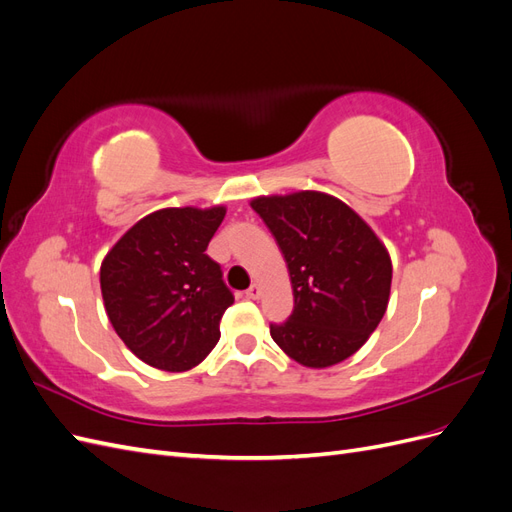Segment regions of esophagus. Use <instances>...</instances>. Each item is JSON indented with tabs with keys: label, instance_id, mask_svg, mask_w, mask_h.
I'll return each instance as SVG.
<instances>
[{
	"label": "esophagus",
	"instance_id": "esophagus-1",
	"mask_svg": "<svg viewBox=\"0 0 512 512\" xmlns=\"http://www.w3.org/2000/svg\"><path fill=\"white\" fill-rule=\"evenodd\" d=\"M260 294H262V290H260V286H258V284H252L250 288L245 290V297H247V299H252V301L260 299Z\"/></svg>",
	"mask_w": 512,
	"mask_h": 512
}]
</instances>
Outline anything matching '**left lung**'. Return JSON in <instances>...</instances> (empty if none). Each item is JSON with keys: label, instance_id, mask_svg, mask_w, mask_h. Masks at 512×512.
I'll list each match as a JSON object with an SVG mask.
<instances>
[{"label": "left lung", "instance_id": "1", "mask_svg": "<svg viewBox=\"0 0 512 512\" xmlns=\"http://www.w3.org/2000/svg\"><path fill=\"white\" fill-rule=\"evenodd\" d=\"M284 254L294 309L273 342L303 367L346 361L380 324L393 265L374 230L342 200L314 190L252 198Z\"/></svg>", "mask_w": 512, "mask_h": 512}]
</instances>
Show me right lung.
I'll return each mask as SVG.
<instances>
[{
    "instance_id": "obj_1",
    "label": "right lung",
    "mask_w": 512,
    "mask_h": 512,
    "mask_svg": "<svg viewBox=\"0 0 512 512\" xmlns=\"http://www.w3.org/2000/svg\"><path fill=\"white\" fill-rule=\"evenodd\" d=\"M226 207H166L126 230L100 267L106 316L138 359L188 371L215 348L220 320L235 303L205 250Z\"/></svg>"
}]
</instances>
